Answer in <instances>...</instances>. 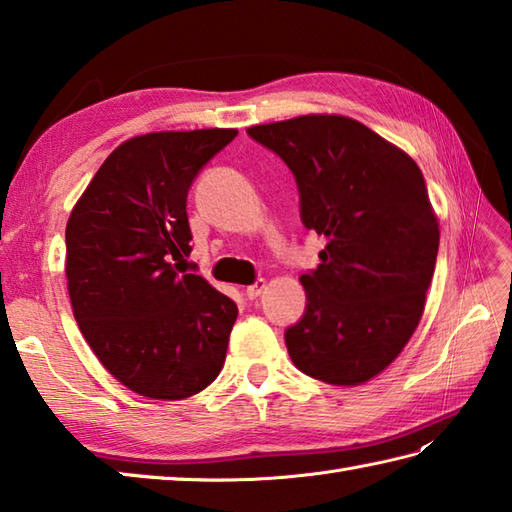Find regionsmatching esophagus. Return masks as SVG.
I'll use <instances>...</instances> for the list:
<instances>
[{
	"label": "esophagus",
	"mask_w": 512,
	"mask_h": 512,
	"mask_svg": "<svg viewBox=\"0 0 512 512\" xmlns=\"http://www.w3.org/2000/svg\"><path fill=\"white\" fill-rule=\"evenodd\" d=\"M264 290H266V281H257V284L246 288V297H248V299H257L259 295H262Z\"/></svg>",
	"instance_id": "1"
}]
</instances>
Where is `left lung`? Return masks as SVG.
<instances>
[{
    "label": "left lung",
    "instance_id": "1",
    "mask_svg": "<svg viewBox=\"0 0 512 512\" xmlns=\"http://www.w3.org/2000/svg\"><path fill=\"white\" fill-rule=\"evenodd\" d=\"M250 138L295 173L301 222L325 237L299 281L308 306L286 330L303 374L354 387L396 361L416 332L436 268L440 224L409 154L341 114L253 125Z\"/></svg>",
    "mask_w": 512,
    "mask_h": 512
}]
</instances>
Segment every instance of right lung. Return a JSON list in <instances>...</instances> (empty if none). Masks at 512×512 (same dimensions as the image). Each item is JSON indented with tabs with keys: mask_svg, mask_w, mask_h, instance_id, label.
Listing matches in <instances>:
<instances>
[{
	"mask_svg": "<svg viewBox=\"0 0 512 512\" xmlns=\"http://www.w3.org/2000/svg\"><path fill=\"white\" fill-rule=\"evenodd\" d=\"M237 129L149 132L125 140L94 173L65 226V279L74 319L118 383L154 400L209 387L237 319L233 299L200 275L187 193Z\"/></svg>",
	"mask_w": 512,
	"mask_h": 512,
	"instance_id": "right-lung-1",
	"label": "right lung"
}]
</instances>
